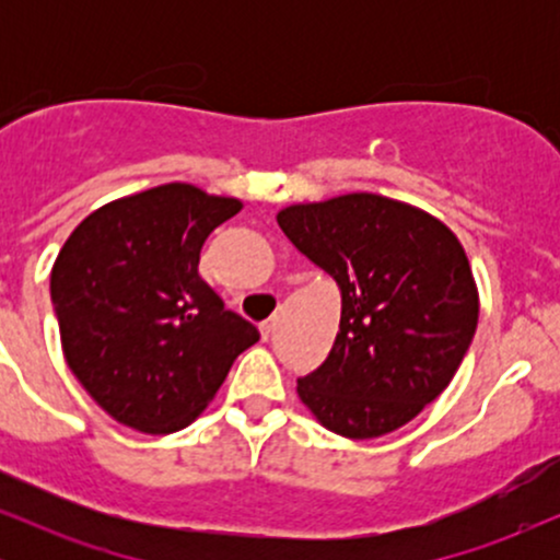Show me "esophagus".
Wrapping results in <instances>:
<instances>
[{
    "instance_id": "1",
    "label": "esophagus",
    "mask_w": 560,
    "mask_h": 560,
    "mask_svg": "<svg viewBox=\"0 0 560 560\" xmlns=\"http://www.w3.org/2000/svg\"><path fill=\"white\" fill-rule=\"evenodd\" d=\"M273 326H276V320H273V318L262 320V324H260V334H262V339L271 337V334H273Z\"/></svg>"
}]
</instances>
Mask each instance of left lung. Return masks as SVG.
I'll return each mask as SVG.
<instances>
[{"mask_svg": "<svg viewBox=\"0 0 560 560\" xmlns=\"http://www.w3.org/2000/svg\"><path fill=\"white\" fill-rule=\"evenodd\" d=\"M276 221L342 292L337 339L298 378L300 400L347 440L405 427L453 382L477 331L479 292L458 236L369 191L289 205Z\"/></svg>", "mask_w": 560, "mask_h": 560, "instance_id": "1", "label": "left lung"}]
</instances>
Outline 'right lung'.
<instances>
[{"instance_id": "right-lung-1", "label": "right lung", "mask_w": 560, "mask_h": 560, "mask_svg": "<svg viewBox=\"0 0 560 560\" xmlns=\"http://www.w3.org/2000/svg\"><path fill=\"white\" fill-rule=\"evenodd\" d=\"M242 202L163 184L86 215L52 266L66 361L105 413L147 434L189 427L260 339L197 273L210 231Z\"/></svg>"}]
</instances>
